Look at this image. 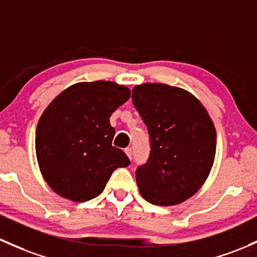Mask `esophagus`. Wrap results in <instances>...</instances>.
<instances>
[{"label": "esophagus", "instance_id": "34e87169", "mask_svg": "<svg viewBox=\"0 0 257 257\" xmlns=\"http://www.w3.org/2000/svg\"><path fill=\"white\" fill-rule=\"evenodd\" d=\"M124 152H125L126 156H128L129 159L132 160V154H133V151H132V149H131V148H125V149H124Z\"/></svg>", "mask_w": 257, "mask_h": 257}]
</instances>
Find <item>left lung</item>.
<instances>
[{
    "instance_id": "obj_1",
    "label": "left lung",
    "mask_w": 257,
    "mask_h": 257,
    "mask_svg": "<svg viewBox=\"0 0 257 257\" xmlns=\"http://www.w3.org/2000/svg\"><path fill=\"white\" fill-rule=\"evenodd\" d=\"M133 103L149 129L151 152L137 170L146 201L182 204L206 182L216 155V129L204 105L188 90L162 83L135 85Z\"/></svg>"
}]
</instances>
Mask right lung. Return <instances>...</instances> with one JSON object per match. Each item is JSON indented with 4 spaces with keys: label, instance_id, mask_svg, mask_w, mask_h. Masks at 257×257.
Returning <instances> with one entry per match:
<instances>
[{
    "label": "right lung",
    "instance_id": "1",
    "mask_svg": "<svg viewBox=\"0 0 257 257\" xmlns=\"http://www.w3.org/2000/svg\"><path fill=\"white\" fill-rule=\"evenodd\" d=\"M131 97L129 87L113 81L73 84L42 112L35 150L45 182L56 194L84 202L102 193L112 172L131 165L112 146L109 117Z\"/></svg>",
    "mask_w": 257,
    "mask_h": 257
}]
</instances>
